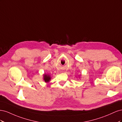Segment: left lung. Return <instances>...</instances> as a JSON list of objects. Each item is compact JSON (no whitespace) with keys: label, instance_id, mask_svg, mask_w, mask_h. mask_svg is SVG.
<instances>
[{"label":"left lung","instance_id":"left-lung-1","mask_svg":"<svg viewBox=\"0 0 122 122\" xmlns=\"http://www.w3.org/2000/svg\"><path fill=\"white\" fill-rule=\"evenodd\" d=\"M79 78H80V77H79Z\"/></svg>","mask_w":122,"mask_h":122}]
</instances>
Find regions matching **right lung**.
Returning <instances> with one entry per match:
<instances>
[{
  "mask_svg": "<svg viewBox=\"0 0 122 122\" xmlns=\"http://www.w3.org/2000/svg\"><path fill=\"white\" fill-rule=\"evenodd\" d=\"M51 79V77L49 74H44L43 75V80L45 82L47 83L50 81V80Z\"/></svg>",
  "mask_w": 122,
  "mask_h": 122,
  "instance_id": "1",
  "label": "right lung"
}]
</instances>
